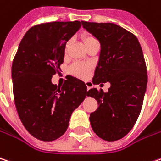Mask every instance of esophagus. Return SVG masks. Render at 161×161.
<instances>
[{"mask_svg": "<svg viewBox=\"0 0 161 161\" xmlns=\"http://www.w3.org/2000/svg\"><path fill=\"white\" fill-rule=\"evenodd\" d=\"M85 83H86V88H87V89H90V87H91V83H90V81H86Z\"/></svg>", "mask_w": 161, "mask_h": 161, "instance_id": "1", "label": "esophagus"}]
</instances>
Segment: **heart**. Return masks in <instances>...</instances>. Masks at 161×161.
I'll use <instances>...</instances> for the list:
<instances>
[{
	"label": "heart",
	"instance_id": "1",
	"mask_svg": "<svg viewBox=\"0 0 161 161\" xmlns=\"http://www.w3.org/2000/svg\"><path fill=\"white\" fill-rule=\"evenodd\" d=\"M94 39H96V38H94V37H92V36H86V37L84 38L85 44L88 43L90 41H92V40H94ZM68 45H69V43H66V45H65V51L67 50ZM89 69L90 66L88 64H83V63H75L71 67H70L69 71H70L71 74L75 75H77V76H80V77H84V76H86V75L88 74Z\"/></svg>",
	"mask_w": 161,
	"mask_h": 161
}]
</instances>
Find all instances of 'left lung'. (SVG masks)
I'll list each match as a JSON object with an SVG mask.
<instances>
[{"instance_id": "obj_1", "label": "left lung", "mask_w": 161, "mask_h": 161, "mask_svg": "<svg viewBox=\"0 0 161 161\" xmlns=\"http://www.w3.org/2000/svg\"><path fill=\"white\" fill-rule=\"evenodd\" d=\"M82 25L101 44L92 82L111 85L107 93L95 87L87 91L98 104L90 114V124L102 139L118 140L134 127L143 105L147 75L142 48L136 35L119 25L88 22Z\"/></svg>"}]
</instances>
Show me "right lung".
Instances as JSON below:
<instances>
[{
  "label": "right lung",
  "instance_id": "add662e5",
  "mask_svg": "<svg viewBox=\"0 0 161 161\" xmlns=\"http://www.w3.org/2000/svg\"><path fill=\"white\" fill-rule=\"evenodd\" d=\"M79 21L34 25L24 34L12 65L16 110L35 138L53 141L64 134L72 113L87 96L83 81L68 75L62 86L51 82L61 70L66 42Z\"/></svg>",
  "mask_w": 161,
  "mask_h": 161
}]
</instances>
